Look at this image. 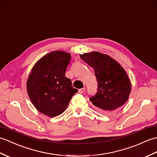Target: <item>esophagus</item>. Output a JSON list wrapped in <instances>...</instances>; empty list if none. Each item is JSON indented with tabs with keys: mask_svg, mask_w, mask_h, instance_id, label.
<instances>
[{
	"mask_svg": "<svg viewBox=\"0 0 157 157\" xmlns=\"http://www.w3.org/2000/svg\"><path fill=\"white\" fill-rule=\"evenodd\" d=\"M85 90H86L85 87H83V88H82V89H79V90H78V92H79V93H80V94H82V93H83V92H85Z\"/></svg>",
	"mask_w": 157,
	"mask_h": 157,
	"instance_id": "esophagus-1",
	"label": "esophagus"
}]
</instances>
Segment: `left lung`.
I'll return each instance as SVG.
<instances>
[{
    "label": "left lung",
    "instance_id": "1",
    "mask_svg": "<svg viewBox=\"0 0 157 157\" xmlns=\"http://www.w3.org/2000/svg\"><path fill=\"white\" fill-rule=\"evenodd\" d=\"M94 70L98 83V92L90 100L104 114L117 111L128 100L131 82L122 65L108 55L92 52L79 55Z\"/></svg>",
    "mask_w": 157,
    "mask_h": 157
}]
</instances>
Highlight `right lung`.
<instances>
[{
	"instance_id": "add662e5",
	"label": "right lung",
	"mask_w": 157,
	"mask_h": 157,
	"mask_svg": "<svg viewBox=\"0 0 157 157\" xmlns=\"http://www.w3.org/2000/svg\"><path fill=\"white\" fill-rule=\"evenodd\" d=\"M71 54L54 51L45 55L32 67L27 81V91L32 104L49 117L62 114L78 90L65 75Z\"/></svg>"
}]
</instances>
